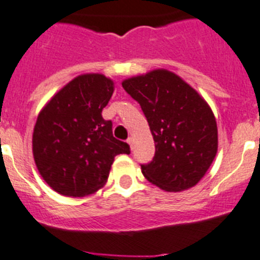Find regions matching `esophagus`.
Listing matches in <instances>:
<instances>
[{"label": "esophagus", "instance_id": "1", "mask_svg": "<svg viewBox=\"0 0 260 260\" xmlns=\"http://www.w3.org/2000/svg\"><path fill=\"white\" fill-rule=\"evenodd\" d=\"M127 142H128V145H129V147H131V149H135V141H133V138L132 137H129V138H128V140H127Z\"/></svg>", "mask_w": 260, "mask_h": 260}]
</instances>
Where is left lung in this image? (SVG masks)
I'll return each mask as SVG.
<instances>
[{"label": "left lung", "instance_id": "left-lung-1", "mask_svg": "<svg viewBox=\"0 0 260 260\" xmlns=\"http://www.w3.org/2000/svg\"><path fill=\"white\" fill-rule=\"evenodd\" d=\"M123 88L144 111L154 137L155 155L142 174L164 191L192 187L218 150L217 122L203 97L168 70L125 79Z\"/></svg>", "mask_w": 260, "mask_h": 260}]
</instances>
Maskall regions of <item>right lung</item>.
Instances as JSON below:
<instances>
[{
    "label": "right lung",
    "instance_id": "obj_1",
    "mask_svg": "<svg viewBox=\"0 0 260 260\" xmlns=\"http://www.w3.org/2000/svg\"><path fill=\"white\" fill-rule=\"evenodd\" d=\"M114 92L103 74H83L60 89L41 110L33 132V156L47 185L81 198L101 188L114 157L129 154L101 115Z\"/></svg>",
    "mask_w": 260,
    "mask_h": 260
}]
</instances>
